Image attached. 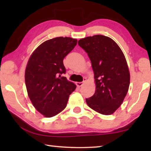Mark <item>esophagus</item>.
Returning a JSON list of instances; mask_svg holds the SVG:
<instances>
[{
    "label": "esophagus",
    "mask_w": 151,
    "mask_h": 151,
    "mask_svg": "<svg viewBox=\"0 0 151 151\" xmlns=\"http://www.w3.org/2000/svg\"><path fill=\"white\" fill-rule=\"evenodd\" d=\"M86 81V78H83V82H81V83H76V86H78V87H81V86H83V83H85Z\"/></svg>",
    "instance_id": "obj_1"
}]
</instances>
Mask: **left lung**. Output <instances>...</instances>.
Listing matches in <instances>:
<instances>
[{"label": "left lung", "instance_id": "obj_1", "mask_svg": "<svg viewBox=\"0 0 151 151\" xmlns=\"http://www.w3.org/2000/svg\"><path fill=\"white\" fill-rule=\"evenodd\" d=\"M87 53L94 71L96 91L86 99L88 106L110 115L121 105L130 85V73L124 55L111 38L98 35L78 40Z\"/></svg>", "mask_w": 151, "mask_h": 151}]
</instances>
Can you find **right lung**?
Listing matches in <instances>:
<instances>
[{"label":"right lung","instance_id":"right-lung-1","mask_svg":"<svg viewBox=\"0 0 151 151\" xmlns=\"http://www.w3.org/2000/svg\"><path fill=\"white\" fill-rule=\"evenodd\" d=\"M77 40L56 37L39 45L30 56L25 70V84L33 106L45 116L52 117L65 109L76 85L63 76V59Z\"/></svg>","mask_w":151,"mask_h":151}]
</instances>
